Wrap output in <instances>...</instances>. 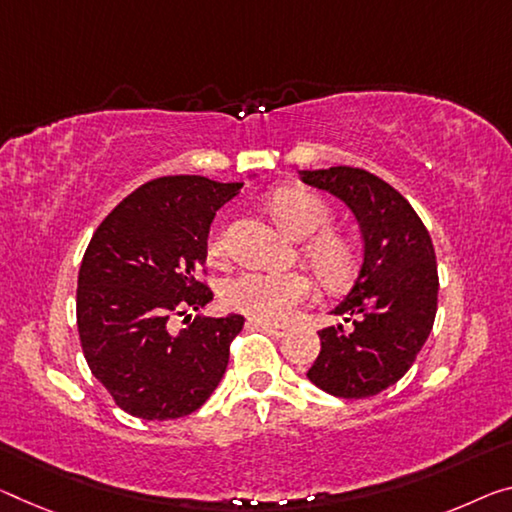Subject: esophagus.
<instances>
[{"mask_svg":"<svg viewBox=\"0 0 512 512\" xmlns=\"http://www.w3.org/2000/svg\"><path fill=\"white\" fill-rule=\"evenodd\" d=\"M251 325L254 327H261L263 332H267L270 336H274V338H281L283 334H286V327H281V325H272V322H261V320H251Z\"/></svg>","mask_w":512,"mask_h":512,"instance_id":"1","label":"esophagus"}]
</instances>
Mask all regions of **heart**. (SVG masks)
Listing matches in <instances>:
<instances>
[{"instance_id": "b5f03b06", "label": "heart", "mask_w": 512, "mask_h": 512, "mask_svg": "<svg viewBox=\"0 0 512 512\" xmlns=\"http://www.w3.org/2000/svg\"><path fill=\"white\" fill-rule=\"evenodd\" d=\"M270 210L277 222L295 238H304L302 256L311 265L322 286L338 290L348 286L359 265L355 240L343 231L329 229L334 210L320 194L302 187H281L270 196ZM208 256L222 261L226 256L224 231H212ZM313 281L304 272H261L247 270L226 279L222 302L229 309L261 322L281 325L293 318L302 304L311 300Z\"/></svg>"}]
</instances>
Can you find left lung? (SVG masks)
<instances>
[{"instance_id": "obj_1", "label": "left lung", "mask_w": 512, "mask_h": 512, "mask_svg": "<svg viewBox=\"0 0 512 512\" xmlns=\"http://www.w3.org/2000/svg\"><path fill=\"white\" fill-rule=\"evenodd\" d=\"M306 185L332 192L355 212L364 261L334 313L350 322L320 334L309 380L338 398H368L410 371L437 313V261L430 233L398 190L366 169L300 171Z\"/></svg>"}]
</instances>
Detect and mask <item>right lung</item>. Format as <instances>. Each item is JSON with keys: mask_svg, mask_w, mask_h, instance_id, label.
I'll return each instance as SVG.
<instances>
[{"mask_svg": "<svg viewBox=\"0 0 512 512\" xmlns=\"http://www.w3.org/2000/svg\"><path fill=\"white\" fill-rule=\"evenodd\" d=\"M206 176L148 180L102 219L77 277V329L86 364L114 403L137 419L199 410L229 366L245 318L187 316L212 290L203 272L215 210L240 190Z\"/></svg>", "mask_w": 512, "mask_h": 512, "instance_id": "right-lung-1", "label": "right lung"}]
</instances>
